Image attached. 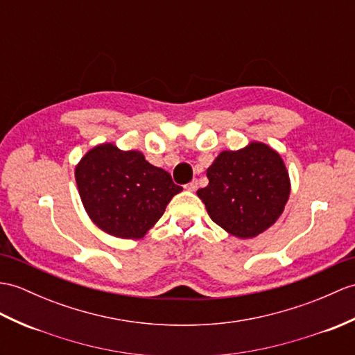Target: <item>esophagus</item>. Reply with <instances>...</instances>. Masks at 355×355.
Here are the masks:
<instances>
[{
  "mask_svg": "<svg viewBox=\"0 0 355 355\" xmlns=\"http://www.w3.org/2000/svg\"><path fill=\"white\" fill-rule=\"evenodd\" d=\"M186 189H187V191H189V192H195V191H196V189H198V181H196V180H192V181H191V183H189V184H186Z\"/></svg>",
  "mask_w": 355,
  "mask_h": 355,
  "instance_id": "1",
  "label": "esophagus"
}]
</instances>
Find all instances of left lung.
I'll return each instance as SVG.
<instances>
[{
  "instance_id": "1",
  "label": "left lung",
  "mask_w": 355,
  "mask_h": 355,
  "mask_svg": "<svg viewBox=\"0 0 355 355\" xmlns=\"http://www.w3.org/2000/svg\"><path fill=\"white\" fill-rule=\"evenodd\" d=\"M209 186L196 192L211 220L228 234L252 239L282 216L291 177L282 155L252 140L241 150L219 153L207 168Z\"/></svg>"
}]
</instances>
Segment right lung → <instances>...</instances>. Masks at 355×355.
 I'll list each match as a JSON object with an SVG mask.
<instances>
[{"label":"right lung","mask_w":355,"mask_h":355,"mask_svg":"<svg viewBox=\"0 0 355 355\" xmlns=\"http://www.w3.org/2000/svg\"><path fill=\"white\" fill-rule=\"evenodd\" d=\"M76 183L90 220L119 239H142L183 191L142 153L119 150L112 142L96 145L81 157Z\"/></svg>","instance_id":"1"}]
</instances>
